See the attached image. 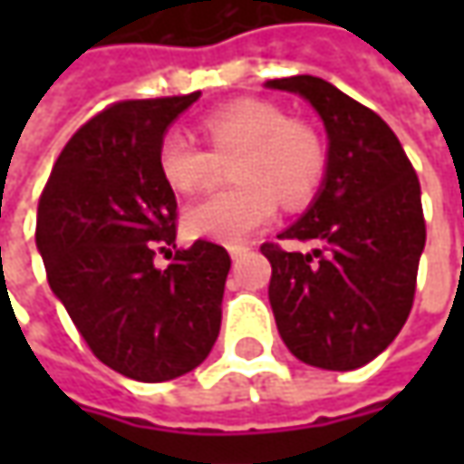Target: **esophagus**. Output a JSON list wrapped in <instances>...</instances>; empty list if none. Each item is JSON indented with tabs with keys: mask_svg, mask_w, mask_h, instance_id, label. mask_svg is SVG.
Returning <instances> with one entry per match:
<instances>
[{
	"mask_svg": "<svg viewBox=\"0 0 464 464\" xmlns=\"http://www.w3.org/2000/svg\"><path fill=\"white\" fill-rule=\"evenodd\" d=\"M247 250H250V245H229V256H232V260L242 258Z\"/></svg>",
	"mask_w": 464,
	"mask_h": 464,
	"instance_id": "1",
	"label": "esophagus"
}]
</instances>
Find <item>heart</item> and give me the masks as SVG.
Masks as SVG:
<instances>
[{
	"label": "heart",
	"mask_w": 464,
	"mask_h": 464,
	"mask_svg": "<svg viewBox=\"0 0 464 464\" xmlns=\"http://www.w3.org/2000/svg\"><path fill=\"white\" fill-rule=\"evenodd\" d=\"M211 150L169 131L157 152L160 175L175 193L190 196L211 186L222 162L232 165L235 188L214 190L186 211L188 235L217 242L247 240L276 214L278 201L299 208L325 175V147L307 123L292 121L278 105L240 100L208 113L201 123Z\"/></svg>",
	"instance_id": "b5f03b06"
}]
</instances>
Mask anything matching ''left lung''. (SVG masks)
<instances>
[{
	"label": "left lung",
	"instance_id": "8db88e82",
	"mask_svg": "<svg viewBox=\"0 0 464 464\" xmlns=\"http://www.w3.org/2000/svg\"><path fill=\"white\" fill-rule=\"evenodd\" d=\"M266 87L302 95L328 131L323 188L278 235L314 250L260 247L276 328L304 364L359 369L395 341L413 307L426 245L419 178L382 118L330 82L296 74Z\"/></svg>",
	"mask_w": 464,
	"mask_h": 464
}]
</instances>
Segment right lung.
<instances>
[{"label":"right lung","mask_w":464,"mask_h":464,"mask_svg":"<svg viewBox=\"0 0 464 464\" xmlns=\"http://www.w3.org/2000/svg\"><path fill=\"white\" fill-rule=\"evenodd\" d=\"M201 92L121 100L90 118L59 154L38 201L35 245L100 362L139 382H165L204 362L222 325L229 253L196 240L165 271L178 201L160 175L168 126Z\"/></svg>","instance_id":"add662e5"}]
</instances>
